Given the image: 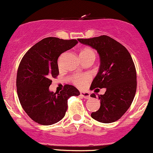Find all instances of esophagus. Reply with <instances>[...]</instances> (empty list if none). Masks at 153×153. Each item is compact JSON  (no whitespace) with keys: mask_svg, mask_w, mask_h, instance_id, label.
Instances as JSON below:
<instances>
[{"mask_svg":"<svg viewBox=\"0 0 153 153\" xmlns=\"http://www.w3.org/2000/svg\"><path fill=\"white\" fill-rule=\"evenodd\" d=\"M80 96H81L82 97L85 98V99H89L91 98L90 94H89V93L83 92V91H81V92H80Z\"/></svg>","mask_w":153,"mask_h":153,"instance_id":"obj_1","label":"esophagus"}]
</instances>
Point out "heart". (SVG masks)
<instances>
[{"label":"heart","mask_w":153,"mask_h":153,"mask_svg":"<svg viewBox=\"0 0 153 153\" xmlns=\"http://www.w3.org/2000/svg\"><path fill=\"white\" fill-rule=\"evenodd\" d=\"M80 57H91L95 59L96 58V52L93 49L89 48V47H85L80 51ZM89 77L86 75H82V76H75L73 78V82L77 86L82 87L85 85L86 82L88 81Z\"/></svg>","instance_id":"1"}]
</instances>
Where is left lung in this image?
I'll return each instance as SVG.
<instances>
[{
  "label": "left lung",
  "mask_w": 153,
  "mask_h": 153,
  "mask_svg": "<svg viewBox=\"0 0 153 153\" xmlns=\"http://www.w3.org/2000/svg\"><path fill=\"white\" fill-rule=\"evenodd\" d=\"M78 41L95 49L100 57L99 73L90 89L106 88L104 94L98 95L101 106L91 117L99 122H114L129 108L136 93L137 73L132 58L125 47L106 35ZM91 96L96 98L95 94Z\"/></svg>",
  "instance_id": "8db88e82"
}]
</instances>
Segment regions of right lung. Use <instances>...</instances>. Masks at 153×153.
Returning a JSON list of instances; mask_svg holds the SVG:
<instances>
[{
	"label": "right lung",
	"mask_w": 153,
	"mask_h": 153,
	"mask_svg": "<svg viewBox=\"0 0 153 153\" xmlns=\"http://www.w3.org/2000/svg\"><path fill=\"white\" fill-rule=\"evenodd\" d=\"M78 42L56 37L43 39L24 54L16 76L17 94L22 108L30 118L42 125H51L65 117L68 99L80 92L71 85L54 93L49 90L51 79L59 75L57 59Z\"/></svg>",
	"instance_id": "add662e5"
}]
</instances>
